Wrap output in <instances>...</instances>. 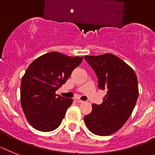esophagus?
<instances>
[{
	"mask_svg": "<svg viewBox=\"0 0 155 155\" xmlns=\"http://www.w3.org/2000/svg\"><path fill=\"white\" fill-rule=\"evenodd\" d=\"M75 101L77 102V103H83V101L80 100V99H78V98H76V99H75Z\"/></svg>",
	"mask_w": 155,
	"mask_h": 155,
	"instance_id": "esophagus-1",
	"label": "esophagus"
}]
</instances>
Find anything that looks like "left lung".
I'll list each match as a JSON object with an SVG mask.
<instances>
[{
    "label": "left lung",
    "mask_w": 155,
    "mask_h": 155,
    "mask_svg": "<svg viewBox=\"0 0 155 155\" xmlns=\"http://www.w3.org/2000/svg\"><path fill=\"white\" fill-rule=\"evenodd\" d=\"M84 58L96 72L98 88L107 90L101 104H92L84 122L95 135L109 136L122 127L134 111L139 94L137 75L112 54Z\"/></svg>",
    "instance_id": "left-lung-1"
}]
</instances>
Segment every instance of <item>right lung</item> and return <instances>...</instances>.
Listing matches in <instances>:
<instances>
[{
	"label": "right lung",
	"mask_w": 155,
	"mask_h": 155,
	"mask_svg": "<svg viewBox=\"0 0 155 155\" xmlns=\"http://www.w3.org/2000/svg\"><path fill=\"white\" fill-rule=\"evenodd\" d=\"M83 58L49 52L29 64L21 78L20 101L34 129L50 132L61 124L72 99L58 97L55 91L65 83Z\"/></svg>",
	"instance_id": "1"
}]
</instances>
